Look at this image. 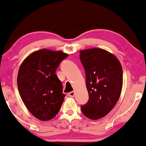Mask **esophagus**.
Here are the masks:
<instances>
[{
  "instance_id": "esophagus-1",
  "label": "esophagus",
  "mask_w": 146,
  "mask_h": 146,
  "mask_svg": "<svg viewBox=\"0 0 146 146\" xmlns=\"http://www.w3.org/2000/svg\"><path fill=\"white\" fill-rule=\"evenodd\" d=\"M68 96H70V97H74V96H75V92H69L68 93Z\"/></svg>"
}]
</instances>
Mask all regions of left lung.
<instances>
[{
  "instance_id": "obj_1",
  "label": "left lung",
  "mask_w": 146,
  "mask_h": 146,
  "mask_svg": "<svg viewBox=\"0 0 146 146\" xmlns=\"http://www.w3.org/2000/svg\"><path fill=\"white\" fill-rule=\"evenodd\" d=\"M80 53L89 94V100L81 105V110L90 119H100L114 108L120 96L122 66L114 55L102 49H88Z\"/></svg>"
}]
</instances>
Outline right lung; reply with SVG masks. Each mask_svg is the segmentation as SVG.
I'll return each mask as SVG.
<instances>
[{
	"label": "right lung",
	"mask_w": 146,
	"mask_h": 146,
	"mask_svg": "<svg viewBox=\"0 0 146 146\" xmlns=\"http://www.w3.org/2000/svg\"><path fill=\"white\" fill-rule=\"evenodd\" d=\"M68 54L42 49L31 54L20 66L17 86L23 102L40 120L51 119L59 113L64 97L56 68Z\"/></svg>",
	"instance_id": "obj_1"
}]
</instances>
